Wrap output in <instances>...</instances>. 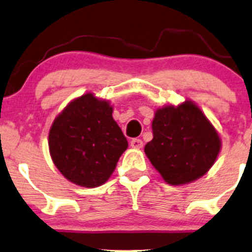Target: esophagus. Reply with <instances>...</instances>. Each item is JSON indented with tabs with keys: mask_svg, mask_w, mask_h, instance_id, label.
<instances>
[{
	"mask_svg": "<svg viewBox=\"0 0 252 252\" xmlns=\"http://www.w3.org/2000/svg\"><path fill=\"white\" fill-rule=\"evenodd\" d=\"M130 146L133 147V149H141L142 141L140 140V139H131Z\"/></svg>",
	"mask_w": 252,
	"mask_h": 252,
	"instance_id": "1",
	"label": "esophagus"
}]
</instances>
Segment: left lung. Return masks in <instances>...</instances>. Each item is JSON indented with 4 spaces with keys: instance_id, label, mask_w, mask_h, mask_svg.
Returning a JSON list of instances; mask_svg holds the SVG:
<instances>
[{
    "instance_id": "obj_1",
    "label": "left lung",
    "mask_w": 252,
    "mask_h": 252,
    "mask_svg": "<svg viewBox=\"0 0 252 252\" xmlns=\"http://www.w3.org/2000/svg\"><path fill=\"white\" fill-rule=\"evenodd\" d=\"M152 140L145 155L162 179L171 185H185L205 175L215 164L222 140L194 101L164 105L155 111Z\"/></svg>"
}]
</instances>
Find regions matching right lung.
<instances>
[{
	"instance_id": "obj_1",
	"label": "right lung",
	"mask_w": 252,
	"mask_h": 252,
	"mask_svg": "<svg viewBox=\"0 0 252 252\" xmlns=\"http://www.w3.org/2000/svg\"><path fill=\"white\" fill-rule=\"evenodd\" d=\"M108 100L89 91L70 101L52 122L48 150L65 179L83 188L105 184L128 141L113 117Z\"/></svg>"
}]
</instances>
